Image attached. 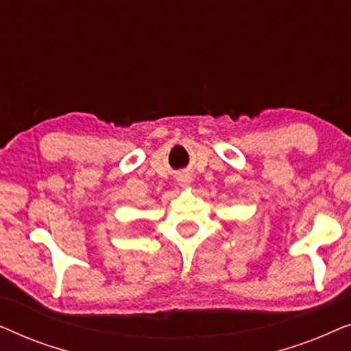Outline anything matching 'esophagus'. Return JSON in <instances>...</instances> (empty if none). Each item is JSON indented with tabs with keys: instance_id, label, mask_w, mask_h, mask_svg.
<instances>
[{
	"instance_id": "esophagus-1",
	"label": "esophagus",
	"mask_w": 351,
	"mask_h": 351,
	"mask_svg": "<svg viewBox=\"0 0 351 351\" xmlns=\"http://www.w3.org/2000/svg\"><path fill=\"white\" fill-rule=\"evenodd\" d=\"M179 182H180V186H189L190 184H191V177L189 176V174H182L180 177H179Z\"/></svg>"
}]
</instances>
